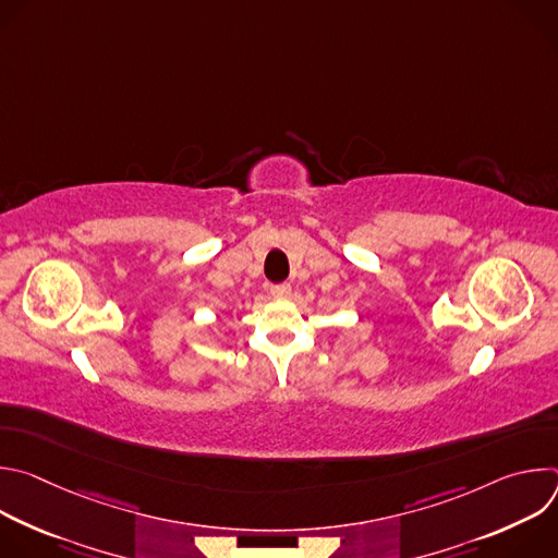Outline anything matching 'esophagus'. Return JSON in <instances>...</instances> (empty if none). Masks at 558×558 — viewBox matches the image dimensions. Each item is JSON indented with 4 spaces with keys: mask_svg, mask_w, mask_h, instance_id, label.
I'll return each instance as SVG.
<instances>
[{
    "mask_svg": "<svg viewBox=\"0 0 558 558\" xmlns=\"http://www.w3.org/2000/svg\"><path fill=\"white\" fill-rule=\"evenodd\" d=\"M291 293V284H274L271 287V295L276 298H287Z\"/></svg>",
    "mask_w": 558,
    "mask_h": 558,
    "instance_id": "obj_1",
    "label": "esophagus"
}]
</instances>
